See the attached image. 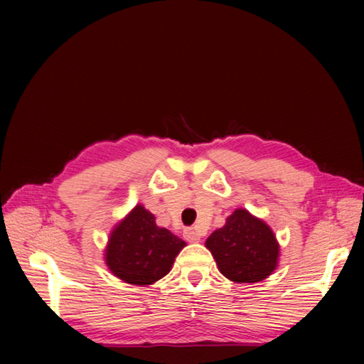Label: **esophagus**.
I'll use <instances>...</instances> for the list:
<instances>
[{
  "label": "esophagus",
  "instance_id": "1",
  "mask_svg": "<svg viewBox=\"0 0 364 364\" xmlns=\"http://www.w3.org/2000/svg\"><path fill=\"white\" fill-rule=\"evenodd\" d=\"M183 235L188 242H192V243L200 242V234L196 228H186V230L183 231Z\"/></svg>",
  "mask_w": 364,
  "mask_h": 364
}]
</instances>
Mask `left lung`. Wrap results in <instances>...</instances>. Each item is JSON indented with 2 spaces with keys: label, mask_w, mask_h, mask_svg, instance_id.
Returning <instances> with one entry per match:
<instances>
[{
  "label": "left lung",
  "mask_w": 364,
  "mask_h": 364,
  "mask_svg": "<svg viewBox=\"0 0 364 364\" xmlns=\"http://www.w3.org/2000/svg\"><path fill=\"white\" fill-rule=\"evenodd\" d=\"M218 269L234 282L264 281L277 265L279 245L273 231L248 210L237 209L206 240Z\"/></svg>",
  "instance_id": "left-lung-1"
}]
</instances>
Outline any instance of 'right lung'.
<instances>
[{"label": "right lung", "mask_w": 364, "mask_h": 364, "mask_svg": "<svg viewBox=\"0 0 364 364\" xmlns=\"http://www.w3.org/2000/svg\"><path fill=\"white\" fill-rule=\"evenodd\" d=\"M186 242L155 223V215L138 205L109 235L105 260L127 284L150 285L171 272Z\"/></svg>", "instance_id": "obj_1"}]
</instances>
